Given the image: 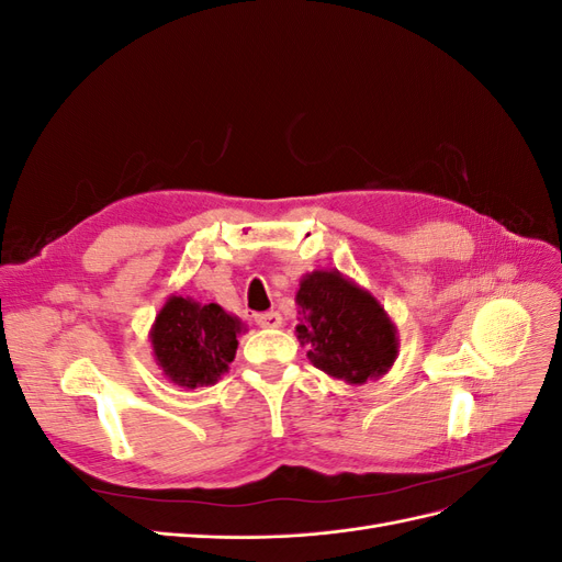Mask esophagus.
Returning <instances> with one entry per match:
<instances>
[{"label": "esophagus", "mask_w": 562, "mask_h": 562, "mask_svg": "<svg viewBox=\"0 0 562 562\" xmlns=\"http://www.w3.org/2000/svg\"><path fill=\"white\" fill-rule=\"evenodd\" d=\"M281 314L279 312H262V314H255V323H258L260 328H279L281 326Z\"/></svg>", "instance_id": "34e87169"}]
</instances>
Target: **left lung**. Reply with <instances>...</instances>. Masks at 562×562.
Returning <instances> with one entry per match:
<instances>
[{
	"label": "left lung",
	"instance_id": "1",
	"mask_svg": "<svg viewBox=\"0 0 562 562\" xmlns=\"http://www.w3.org/2000/svg\"><path fill=\"white\" fill-rule=\"evenodd\" d=\"M295 326L312 366L351 386L380 380L398 356V333L380 300L337 269L300 279Z\"/></svg>",
	"mask_w": 562,
	"mask_h": 562
}]
</instances>
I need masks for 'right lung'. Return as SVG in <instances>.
I'll return each mask as SVG.
<instances>
[{"label": "right lung", "mask_w": 562, "mask_h": 562, "mask_svg": "<svg viewBox=\"0 0 562 562\" xmlns=\"http://www.w3.org/2000/svg\"><path fill=\"white\" fill-rule=\"evenodd\" d=\"M246 326L220 304L171 295L149 330L151 353L164 378L182 389L211 386L229 370Z\"/></svg>", "instance_id": "obj_1"}]
</instances>
